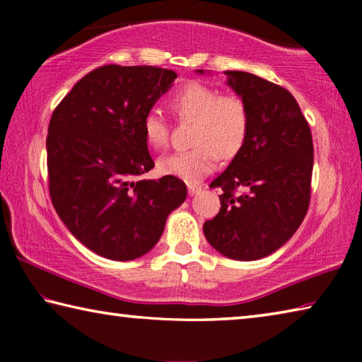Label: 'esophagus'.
I'll return each mask as SVG.
<instances>
[{
	"label": "esophagus",
	"mask_w": 362,
	"mask_h": 362,
	"mask_svg": "<svg viewBox=\"0 0 362 362\" xmlns=\"http://www.w3.org/2000/svg\"><path fill=\"white\" fill-rule=\"evenodd\" d=\"M199 192H201L199 185H196V183H188V193L189 194L194 196V194H198Z\"/></svg>",
	"instance_id": "esophagus-1"
}]
</instances>
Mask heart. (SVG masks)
Masks as SVG:
<instances>
[{
  "mask_svg": "<svg viewBox=\"0 0 362 362\" xmlns=\"http://www.w3.org/2000/svg\"><path fill=\"white\" fill-rule=\"evenodd\" d=\"M169 105L179 118L194 122V146L159 159V173L196 182L216 168L218 155L230 159L241 151L249 132V110L240 95L220 94L209 84L189 81L170 97ZM142 127L146 144L153 148L168 144V122L156 110L144 116Z\"/></svg>",
  "mask_w": 362,
  "mask_h": 362,
  "instance_id": "heart-1",
  "label": "heart"
}]
</instances>
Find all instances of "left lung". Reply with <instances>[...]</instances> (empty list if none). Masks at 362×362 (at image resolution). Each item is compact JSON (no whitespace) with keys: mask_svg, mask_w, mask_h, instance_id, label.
<instances>
[{"mask_svg":"<svg viewBox=\"0 0 362 362\" xmlns=\"http://www.w3.org/2000/svg\"><path fill=\"white\" fill-rule=\"evenodd\" d=\"M204 75V70H196ZM246 102L249 132L241 151L211 188H222L220 212L203 226L206 240L233 260L273 254L291 240L310 204L313 140L289 90L246 71H225ZM236 189L242 193L235 195Z\"/></svg>","mask_w":362,"mask_h":362,"instance_id":"left-lung-1","label":"left lung"}]
</instances>
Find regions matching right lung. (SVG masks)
Masks as SVG:
<instances>
[{
  "label": "right lung",
  "instance_id": "add662e5",
  "mask_svg": "<svg viewBox=\"0 0 362 362\" xmlns=\"http://www.w3.org/2000/svg\"><path fill=\"white\" fill-rule=\"evenodd\" d=\"M159 66L103 65L73 86L47 129L49 193L76 240L110 260L155 247L169 214L187 198L174 175L139 180L155 168L142 121L173 88Z\"/></svg>",
  "mask_w": 362,
  "mask_h": 362
}]
</instances>
